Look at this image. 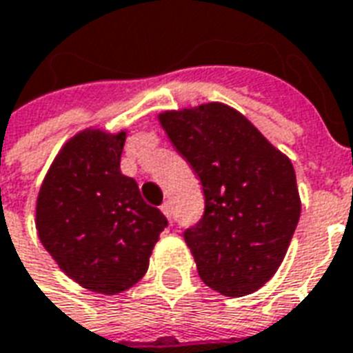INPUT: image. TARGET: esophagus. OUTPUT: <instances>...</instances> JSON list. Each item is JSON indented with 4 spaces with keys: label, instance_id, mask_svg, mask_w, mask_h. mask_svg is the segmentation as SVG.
I'll return each mask as SVG.
<instances>
[{
    "label": "esophagus",
    "instance_id": "1",
    "mask_svg": "<svg viewBox=\"0 0 353 353\" xmlns=\"http://www.w3.org/2000/svg\"><path fill=\"white\" fill-rule=\"evenodd\" d=\"M161 212H163V214H165L167 218L171 220V218H173V208H171V203L169 201L163 203V205H161Z\"/></svg>",
    "mask_w": 353,
    "mask_h": 353
}]
</instances>
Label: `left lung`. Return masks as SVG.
Here are the masks:
<instances>
[{
	"label": "left lung",
	"mask_w": 353,
	"mask_h": 353,
	"mask_svg": "<svg viewBox=\"0 0 353 353\" xmlns=\"http://www.w3.org/2000/svg\"><path fill=\"white\" fill-rule=\"evenodd\" d=\"M158 120L201 180L205 214L184 231L199 276L228 297L258 292L279 271L299 222L292 161L223 103L165 110Z\"/></svg>",
	"instance_id": "8db88e82"
}]
</instances>
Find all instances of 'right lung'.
<instances>
[{"label":"right lung","mask_w":353,"mask_h":353,"mask_svg":"<svg viewBox=\"0 0 353 353\" xmlns=\"http://www.w3.org/2000/svg\"><path fill=\"white\" fill-rule=\"evenodd\" d=\"M125 131L82 130L54 158L35 205L41 243L90 292L117 295L145 276L167 218L120 171Z\"/></svg>","instance_id":"1"}]
</instances>
